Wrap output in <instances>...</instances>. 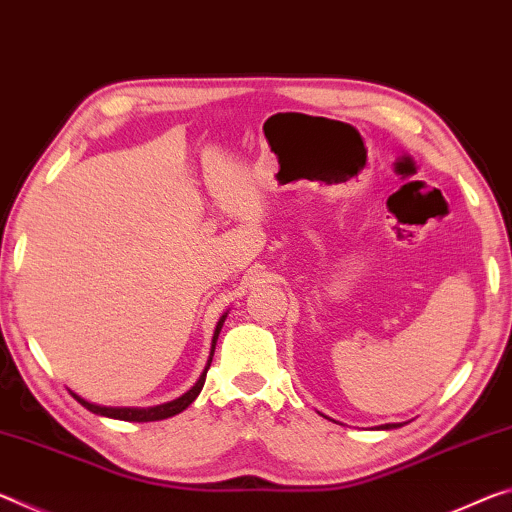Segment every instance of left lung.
Masks as SVG:
<instances>
[{
	"instance_id": "8db88e82",
	"label": "left lung",
	"mask_w": 512,
	"mask_h": 512,
	"mask_svg": "<svg viewBox=\"0 0 512 512\" xmlns=\"http://www.w3.org/2000/svg\"><path fill=\"white\" fill-rule=\"evenodd\" d=\"M383 428H392V426H389V424H387V426H383Z\"/></svg>"
}]
</instances>
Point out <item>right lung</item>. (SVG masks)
<instances>
[{"label": "right lung", "mask_w": 512, "mask_h": 512, "mask_svg": "<svg viewBox=\"0 0 512 512\" xmlns=\"http://www.w3.org/2000/svg\"><path fill=\"white\" fill-rule=\"evenodd\" d=\"M223 321H225V314L221 316V321H218L216 332H214V339H212V355H214V346H216L218 332H221V328H223ZM212 355H209V362H207L205 371H202L200 380L189 389V392H186L184 396H180V399H175V401H170V403H164V405H157V408H102V405H93V403L84 401V399H81V396H77V394H72V396H75V399H77L81 405H84L86 410H91V412H95V415H102V417L123 419V421H159V419H168V417H173V415H180L182 410H186L193 401H196V396L200 394L202 385H205L207 369H209V364H212Z\"/></svg>", "instance_id": "add662e5"}]
</instances>
